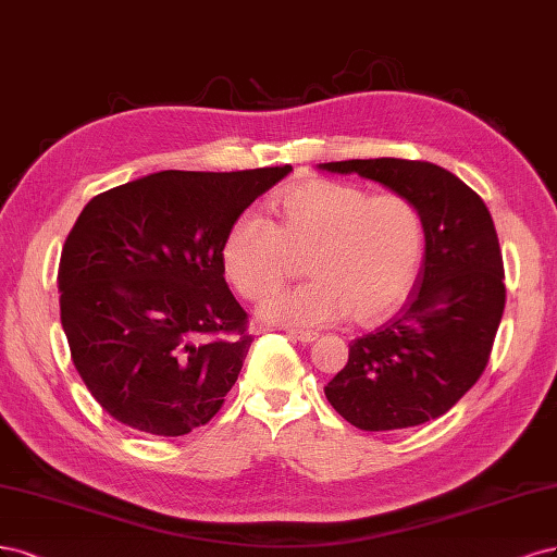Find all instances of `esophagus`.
Masks as SVG:
<instances>
[{
    "label": "esophagus",
    "mask_w": 557,
    "mask_h": 557,
    "mask_svg": "<svg viewBox=\"0 0 557 557\" xmlns=\"http://www.w3.org/2000/svg\"><path fill=\"white\" fill-rule=\"evenodd\" d=\"M286 335H289L292 339H298V343H314V339L319 337L312 331H286Z\"/></svg>",
    "instance_id": "34e87169"
}]
</instances>
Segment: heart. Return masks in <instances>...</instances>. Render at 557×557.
I'll use <instances>...</instances> for the list:
<instances>
[{
  "label": "heart",
  "instance_id": "b5f03b06",
  "mask_svg": "<svg viewBox=\"0 0 557 557\" xmlns=\"http://www.w3.org/2000/svg\"><path fill=\"white\" fill-rule=\"evenodd\" d=\"M271 210L275 224L243 212L222 245L224 273L249 300L281 285L294 256L306 257L311 280L265 299V321L324 326L349 314L368 324L396 308L417 277L423 222L400 194L368 196L356 185L308 181L277 194Z\"/></svg>",
  "mask_w": 557,
  "mask_h": 557
}]
</instances>
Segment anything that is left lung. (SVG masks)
<instances>
[{"mask_svg": "<svg viewBox=\"0 0 557 557\" xmlns=\"http://www.w3.org/2000/svg\"><path fill=\"white\" fill-rule=\"evenodd\" d=\"M358 173L417 206L425 255L414 289L382 329L354 339L324 393L351 425L380 433L446 414L481 372L505 312V265L491 212L460 177L430 161L349 159Z\"/></svg>", "mask_w": 557, "mask_h": 557, "instance_id": "8db88e82", "label": "left lung"}]
</instances>
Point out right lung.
Listing matches in <instances>:
<instances>
[{
    "mask_svg": "<svg viewBox=\"0 0 557 557\" xmlns=\"http://www.w3.org/2000/svg\"><path fill=\"white\" fill-rule=\"evenodd\" d=\"M289 171H161L83 208L62 247L60 317L81 380L115 421L181 437L218 414L255 339L222 245Z\"/></svg>",
    "mask_w": 557,
    "mask_h": 557,
    "instance_id": "add662e5",
    "label": "right lung"
}]
</instances>
